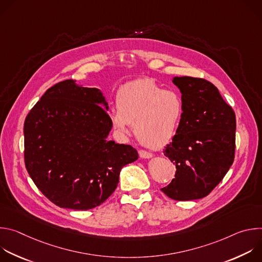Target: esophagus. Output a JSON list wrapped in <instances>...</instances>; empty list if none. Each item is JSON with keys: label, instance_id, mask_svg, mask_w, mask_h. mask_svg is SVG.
I'll return each mask as SVG.
<instances>
[{"label": "esophagus", "instance_id": "34e87169", "mask_svg": "<svg viewBox=\"0 0 262 262\" xmlns=\"http://www.w3.org/2000/svg\"><path fill=\"white\" fill-rule=\"evenodd\" d=\"M139 156L142 159H151L152 158V154L145 151V150H139Z\"/></svg>", "mask_w": 262, "mask_h": 262}]
</instances>
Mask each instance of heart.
I'll use <instances>...</instances> for the list:
<instances>
[{"label": "heart", "mask_w": 262, "mask_h": 262, "mask_svg": "<svg viewBox=\"0 0 262 262\" xmlns=\"http://www.w3.org/2000/svg\"><path fill=\"white\" fill-rule=\"evenodd\" d=\"M116 107L108 113L114 129L126 135L133 124L140 143L158 148L175 137L183 117L184 102L177 91L165 90L150 79H139L118 89Z\"/></svg>", "instance_id": "heart-1"}]
</instances>
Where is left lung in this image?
<instances>
[{
	"mask_svg": "<svg viewBox=\"0 0 262 262\" xmlns=\"http://www.w3.org/2000/svg\"><path fill=\"white\" fill-rule=\"evenodd\" d=\"M172 82L181 93L184 112L175 137L164 149L176 173L162 192L177 201L201 199L233 163L235 114L210 82L192 77H174Z\"/></svg>",
	"mask_w": 262,
	"mask_h": 262,
	"instance_id": "1",
	"label": "left lung"
}]
</instances>
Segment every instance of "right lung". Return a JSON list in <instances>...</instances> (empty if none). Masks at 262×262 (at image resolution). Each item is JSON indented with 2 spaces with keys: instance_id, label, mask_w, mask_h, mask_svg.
Masks as SVG:
<instances>
[{
  "instance_id": "obj_1",
  "label": "right lung",
  "mask_w": 262,
  "mask_h": 262,
  "mask_svg": "<svg viewBox=\"0 0 262 262\" xmlns=\"http://www.w3.org/2000/svg\"><path fill=\"white\" fill-rule=\"evenodd\" d=\"M107 108L99 89L66 80L48 89L25 120L26 168L59 207L100 205L116 190L121 169L139 158L130 145L107 141Z\"/></svg>"
}]
</instances>
